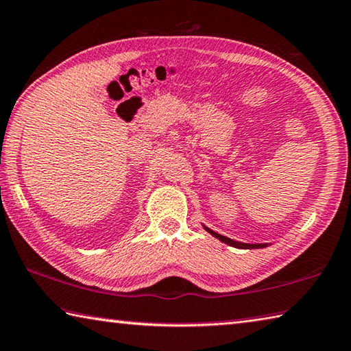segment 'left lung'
<instances>
[{
	"instance_id": "1",
	"label": "left lung",
	"mask_w": 351,
	"mask_h": 351,
	"mask_svg": "<svg viewBox=\"0 0 351 351\" xmlns=\"http://www.w3.org/2000/svg\"><path fill=\"white\" fill-rule=\"evenodd\" d=\"M202 227L206 228V230L212 234V237H215L216 239H219L221 242H226L227 245H230V247H234V248H248V250H252V248H264V247H269V244H247V242H239V241H233V239H230V238H227V237H222V234H219V233H216V232H213L212 228H208V227H206L202 224Z\"/></svg>"
}]
</instances>
